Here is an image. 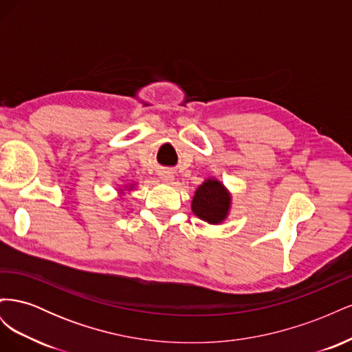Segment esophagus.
Instances as JSON below:
<instances>
[{"instance_id":"34e87169","label":"esophagus","mask_w":352,"mask_h":352,"mask_svg":"<svg viewBox=\"0 0 352 352\" xmlns=\"http://www.w3.org/2000/svg\"><path fill=\"white\" fill-rule=\"evenodd\" d=\"M162 180H163V182H166V184H172L173 175H172V173H168V172H164V173L162 175Z\"/></svg>"}]
</instances>
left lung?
I'll return each instance as SVG.
<instances>
[{
	"label": "left lung",
	"instance_id": "8db88e82",
	"mask_svg": "<svg viewBox=\"0 0 352 352\" xmlns=\"http://www.w3.org/2000/svg\"><path fill=\"white\" fill-rule=\"evenodd\" d=\"M230 207V195L219 180L208 179L195 192L192 211L211 225H217L226 219Z\"/></svg>",
	"mask_w": 352,
	"mask_h": 352
}]
</instances>
